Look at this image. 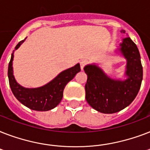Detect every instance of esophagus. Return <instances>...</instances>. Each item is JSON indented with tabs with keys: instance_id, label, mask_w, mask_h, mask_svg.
<instances>
[{
	"instance_id": "obj_1",
	"label": "esophagus",
	"mask_w": 150,
	"mask_h": 150,
	"mask_svg": "<svg viewBox=\"0 0 150 150\" xmlns=\"http://www.w3.org/2000/svg\"><path fill=\"white\" fill-rule=\"evenodd\" d=\"M87 64V61H85V60H82V61H80V67H81V70H83V68L86 66V64Z\"/></svg>"
}]
</instances>
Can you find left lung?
Here are the masks:
<instances>
[{
	"mask_svg": "<svg viewBox=\"0 0 150 150\" xmlns=\"http://www.w3.org/2000/svg\"><path fill=\"white\" fill-rule=\"evenodd\" d=\"M115 52L127 61L125 79H113L97 64H89L84 68L88 77L85 86L86 100L93 109L103 114H114L130 105L142 84L141 57L135 43L128 36L122 40Z\"/></svg>",
	"mask_w": 150,
	"mask_h": 150,
	"instance_id": "1",
	"label": "left lung"
}]
</instances>
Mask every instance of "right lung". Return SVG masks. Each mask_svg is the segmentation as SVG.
I'll return each mask as SVG.
<instances>
[{"mask_svg":"<svg viewBox=\"0 0 150 150\" xmlns=\"http://www.w3.org/2000/svg\"><path fill=\"white\" fill-rule=\"evenodd\" d=\"M25 39L18 43L15 50L20 47ZM15 50L11 54L8 64V76L11 89L15 98L24 106L36 111H47L54 109L62 100L64 89L66 85L73 79L75 75L81 70L80 64L78 63L71 68L61 71L54 79L43 86L25 88L18 83L13 74L12 64Z\"/></svg>","mask_w":150,"mask_h":150,"instance_id":"add662e5","label":"right lung"}]
</instances>
